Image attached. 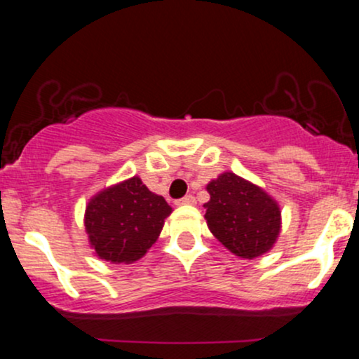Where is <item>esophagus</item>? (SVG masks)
I'll use <instances>...</instances> for the list:
<instances>
[{
    "mask_svg": "<svg viewBox=\"0 0 359 359\" xmlns=\"http://www.w3.org/2000/svg\"><path fill=\"white\" fill-rule=\"evenodd\" d=\"M194 203H196V197H194L192 194H189V196H184L182 199L177 201V204H179V205H184V204H194Z\"/></svg>",
    "mask_w": 359,
    "mask_h": 359,
    "instance_id": "esophagus-1",
    "label": "esophagus"
}]
</instances>
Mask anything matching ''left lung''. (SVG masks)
Instances as JSON below:
<instances>
[{
  "mask_svg": "<svg viewBox=\"0 0 359 359\" xmlns=\"http://www.w3.org/2000/svg\"><path fill=\"white\" fill-rule=\"evenodd\" d=\"M208 226L231 253L255 258L273 246L280 231V209L262 189L226 172L208 185Z\"/></svg>",
  "mask_w": 359,
  "mask_h": 359,
  "instance_id": "8db88e82",
  "label": "left lung"
}]
</instances>
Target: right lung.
I'll return each mask as SVG.
<instances>
[{
    "instance_id": "right-lung-1",
    "label": "right lung",
    "mask_w": 359,
    "mask_h": 359,
    "mask_svg": "<svg viewBox=\"0 0 359 359\" xmlns=\"http://www.w3.org/2000/svg\"><path fill=\"white\" fill-rule=\"evenodd\" d=\"M172 208L138 177L90 199L86 231L97 257L114 263L137 262L156 241Z\"/></svg>"
}]
</instances>
